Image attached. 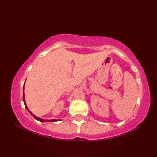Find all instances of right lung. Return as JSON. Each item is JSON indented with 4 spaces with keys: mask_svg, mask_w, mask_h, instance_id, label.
Here are the masks:
<instances>
[{
    "mask_svg": "<svg viewBox=\"0 0 157 157\" xmlns=\"http://www.w3.org/2000/svg\"><path fill=\"white\" fill-rule=\"evenodd\" d=\"M24 85H25V84H24ZM23 90H24V86H23ZM23 102H24V105H25V108H26V109L28 110V111L30 113V114L34 117L36 119V120H38V121H40V122H55V121H58V120L57 119H50V120H46V119H41V118H39V117H36V115H34V114H33V113L29 111V110L28 109V106H27V105H26V104H25V95H24V93H23Z\"/></svg>",
    "mask_w": 157,
    "mask_h": 157,
    "instance_id": "right-lung-1",
    "label": "right lung"
}]
</instances>
